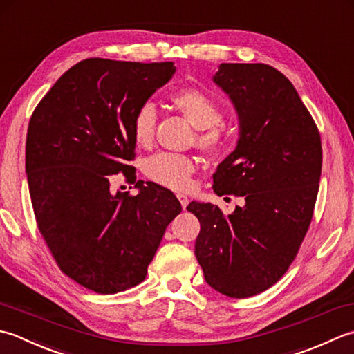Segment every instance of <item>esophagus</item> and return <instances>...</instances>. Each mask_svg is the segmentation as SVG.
<instances>
[{"mask_svg":"<svg viewBox=\"0 0 354 354\" xmlns=\"http://www.w3.org/2000/svg\"><path fill=\"white\" fill-rule=\"evenodd\" d=\"M177 198L183 209L187 206V203H189V198H187V196H185V194H177Z\"/></svg>","mask_w":354,"mask_h":354,"instance_id":"34e87169","label":"esophagus"}]
</instances>
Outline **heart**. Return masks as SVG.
I'll return each mask as SVG.
<instances>
[{"label":"heart","instance_id":"obj_1","mask_svg":"<svg viewBox=\"0 0 354 354\" xmlns=\"http://www.w3.org/2000/svg\"><path fill=\"white\" fill-rule=\"evenodd\" d=\"M171 102L198 129L197 142L201 148L218 153L227 145L226 129L217 125L221 119V108L211 96L196 88H183L171 96ZM156 122L157 111L151 102L143 104L137 110L133 119V136L137 145H149L154 137ZM143 171L149 180L158 185L172 191H185L191 186L196 163L183 154L157 153L147 158Z\"/></svg>","mask_w":354,"mask_h":354}]
</instances>
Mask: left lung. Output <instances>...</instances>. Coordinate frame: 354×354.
Wrapping results in <instances>:
<instances>
[{"label": "left lung", "instance_id": "8db88e82", "mask_svg": "<svg viewBox=\"0 0 354 354\" xmlns=\"http://www.w3.org/2000/svg\"><path fill=\"white\" fill-rule=\"evenodd\" d=\"M214 84L238 116L235 149L214 174V192L238 194L229 215L191 201L200 221L196 257L206 283L230 298L268 290L287 272L313 217L321 136L288 79L266 64H220Z\"/></svg>", "mask_w": 354, "mask_h": 354}]
</instances>
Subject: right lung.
Instances as JSON below:
<instances>
[{
  "label": "right lung",
  "mask_w": 354,
  "mask_h": 354,
  "mask_svg": "<svg viewBox=\"0 0 354 354\" xmlns=\"http://www.w3.org/2000/svg\"><path fill=\"white\" fill-rule=\"evenodd\" d=\"M176 73L174 62L90 57L67 70L28 122L26 174L36 223L57 266L96 293L145 279L165 229L182 211L177 197L129 174L133 119ZM124 171L139 193H113Z\"/></svg>",
  "instance_id": "obj_1"
}]
</instances>
